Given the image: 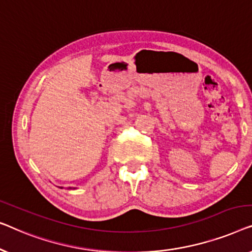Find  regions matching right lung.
I'll use <instances>...</instances> for the list:
<instances>
[{
  "label": "right lung",
  "mask_w": 252,
  "mask_h": 252,
  "mask_svg": "<svg viewBox=\"0 0 252 252\" xmlns=\"http://www.w3.org/2000/svg\"><path fill=\"white\" fill-rule=\"evenodd\" d=\"M60 189H63V187H60Z\"/></svg>",
  "instance_id": "1"
}]
</instances>
